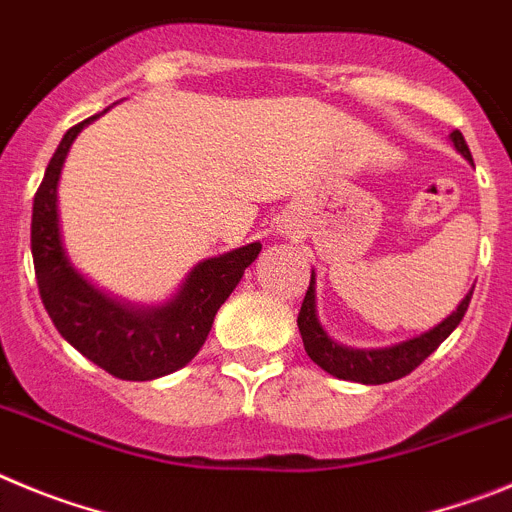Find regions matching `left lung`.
Wrapping results in <instances>:
<instances>
[{"label": "left lung", "mask_w": 512, "mask_h": 512, "mask_svg": "<svg viewBox=\"0 0 512 512\" xmlns=\"http://www.w3.org/2000/svg\"><path fill=\"white\" fill-rule=\"evenodd\" d=\"M449 137L451 142H454V147H457V153L464 155V160L472 163V153H469L462 132L454 130ZM472 290L464 296V301L459 303L457 311H451V316H446L439 326L428 329L426 334L413 336L408 342L393 344V347L385 349H352L344 347V344H336L334 339L326 334L324 326L319 324V316H316V280H313L311 273L306 298H303L301 311H298V329H301L303 347H306V354L321 367V370L339 377V380L362 382V385H382V382L400 380V377H405L408 372L416 370L423 359L431 352H436L446 336L457 329L459 321H462L464 313H467L469 301H472Z\"/></svg>", "instance_id": "1"}]
</instances>
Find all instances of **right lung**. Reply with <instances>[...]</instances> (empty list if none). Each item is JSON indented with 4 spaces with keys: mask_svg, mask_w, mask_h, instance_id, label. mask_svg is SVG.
<instances>
[{
    "mask_svg": "<svg viewBox=\"0 0 512 512\" xmlns=\"http://www.w3.org/2000/svg\"><path fill=\"white\" fill-rule=\"evenodd\" d=\"M94 117L63 135L32 201V262L40 298L71 347L119 380H155L188 365L204 347L216 311L255 262L262 245L239 247L193 267L163 306L137 308L101 293L68 260L58 224V178L73 140Z\"/></svg>",
    "mask_w": 512,
    "mask_h": 512,
    "instance_id": "right-lung-1",
    "label": "right lung"
}]
</instances>
